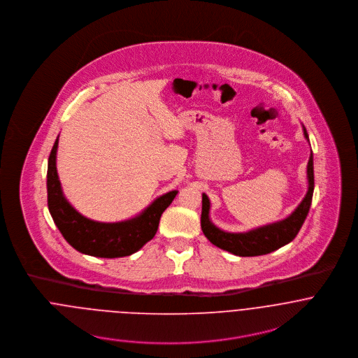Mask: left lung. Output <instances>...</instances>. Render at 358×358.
Returning <instances> with one entry per match:
<instances>
[{
	"mask_svg": "<svg viewBox=\"0 0 358 358\" xmlns=\"http://www.w3.org/2000/svg\"><path fill=\"white\" fill-rule=\"evenodd\" d=\"M303 135L308 141L306 128L303 127ZM314 192V166L313 153L307 162V193L302 203L295 210L282 220L268 223L244 233H229L215 226L209 217L210 201L203 193V212H201V229L205 237L217 248L224 250L233 255L259 256L270 254L287 244H289L299 233L306 219Z\"/></svg>",
	"mask_w": 358,
	"mask_h": 358,
	"instance_id": "left-lung-1",
	"label": "left lung"
}]
</instances>
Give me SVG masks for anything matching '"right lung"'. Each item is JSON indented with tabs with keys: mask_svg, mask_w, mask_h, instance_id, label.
I'll return each instance as SVG.
<instances>
[{
	"mask_svg": "<svg viewBox=\"0 0 358 358\" xmlns=\"http://www.w3.org/2000/svg\"><path fill=\"white\" fill-rule=\"evenodd\" d=\"M59 136L55 141L47 172L48 209L64 240L78 252L96 257H122L138 252L158 229L162 212L171 205L178 190L157 197L139 215L121 222H96L80 213L67 201L56 169Z\"/></svg>",
	"mask_w": 358,
	"mask_h": 358,
	"instance_id": "1",
	"label": "right lung"
}]
</instances>
